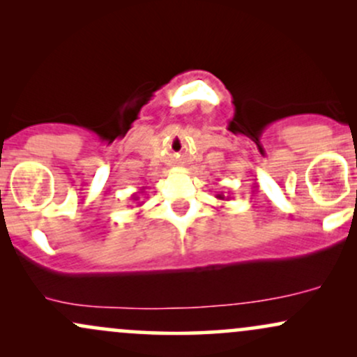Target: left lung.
Instances as JSON below:
<instances>
[{"label":"left lung","mask_w":357,"mask_h":357,"mask_svg":"<svg viewBox=\"0 0 357 357\" xmlns=\"http://www.w3.org/2000/svg\"><path fill=\"white\" fill-rule=\"evenodd\" d=\"M216 198H218L220 202H228V199H230V198H228V196H225L223 192H221V195H216Z\"/></svg>","instance_id":"1"}]
</instances>
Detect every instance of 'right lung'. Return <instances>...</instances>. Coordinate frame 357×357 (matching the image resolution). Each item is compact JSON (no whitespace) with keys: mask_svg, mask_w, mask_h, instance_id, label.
I'll use <instances>...</instances> for the list:
<instances>
[{"mask_svg":"<svg viewBox=\"0 0 357 357\" xmlns=\"http://www.w3.org/2000/svg\"><path fill=\"white\" fill-rule=\"evenodd\" d=\"M141 192H142V191H141ZM132 199H134V202H137V199H139L137 195H132ZM137 206H141V204H137Z\"/></svg>","mask_w":357,"mask_h":357,"instance_id":"add662e5","label":"right lung"}]
</instances>
